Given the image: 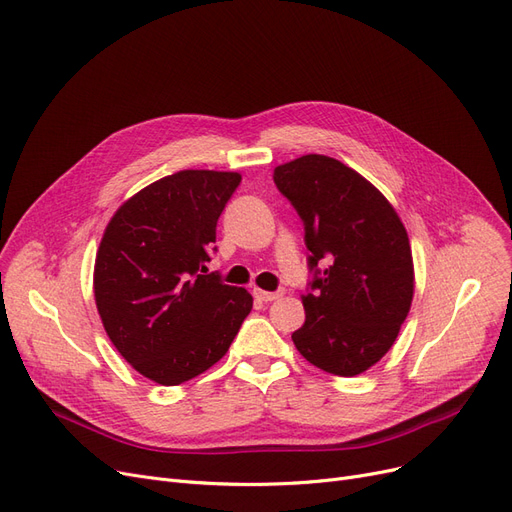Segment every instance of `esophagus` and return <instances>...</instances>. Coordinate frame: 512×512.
Returning <instances> with one entry per match:
<instances>
[{"label": "esophagus", "mask_w": 512, "mask_h": 512, "mask_svg": "<svg viewBox=\"0 0 512 512\" xmlns=\"http://www.w3.org/2000/svg\"><path fill=\"white\" fill-rule=\"evenodd\" d=\"M279 296H281V292H264L260 288H254V298L260 300V302H271V300H275Z\"/></svg>", "instance_id": "34e87169"}]
</instances>
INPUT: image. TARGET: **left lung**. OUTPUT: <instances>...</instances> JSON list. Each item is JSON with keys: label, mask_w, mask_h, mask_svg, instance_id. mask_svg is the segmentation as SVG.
<instances>
[{"label": "left lung", "mask_w": 512, "mask_h": 512, "mask_svg": "<svg viewBox=\"0 0 512 512\" xmlns=\"http://www.w3.org/2000/svg\"><path fill=\"white\" fill-rule=\"evenodd\" d=\"M275 185L304 220L311 292L292 334L300 355L334 376H357L395 344L414 300V258L403 222L370 180L327 155L275 168ZM319 259L328 262L316 271Z\"/></svg>", "instance_id": "obj_1"}]
</instances>
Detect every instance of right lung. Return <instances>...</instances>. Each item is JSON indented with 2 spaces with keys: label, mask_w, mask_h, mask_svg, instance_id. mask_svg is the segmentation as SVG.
Returning <instances> with one entry per match:
<instances>
[{
  "label": "right lung",
  "mask_w": 512,
  "mask_h": 512,
  "mask_svg": "<svg viewBox=\"0 0 512 512\" xmlns=\"http://www.w3.org/2000/svg\"><path fill=\"white\" fill-rule=\"evenodd\" d=\"M239 172L180 170L126 199L102 233L94 300L113 346L138 374L176 386L227 355L252 311L245 288L206 273L216 222Z\"/></svg>",
  "instance_id": "right-lung-1"
}]
</instances>
